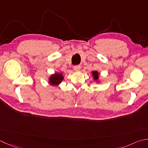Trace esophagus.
<instances>
[{
  "label": "esophagus",
  "instance_id": "34e87169",
  "mask_svg": "<svg viewBox=\"0 0 148 148\" xmlns=\"http://www.w3.org/2000/svg\"><path fill=\"white\" fill-rule=\"evenodd\" d=\"M74 69L75 71H79L81 69V66L80 65H75L74 66Z\"/></svg>",
  "mask_w": 148,
  "mask_h": 148
}]
</instances>
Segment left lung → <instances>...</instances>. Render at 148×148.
<instances>
[{"label": "left lung", "mask_w": 148, "mask_h": 148, "mask_svg": "<svg viewBox=\"0 0 148 148\" xmlns=\"http://www.w3.org/2000/svg\"><path fill=\"white\" fill-rule=\"evenodd\" d=\"M92 74L94 76V79L95 81H97L99 79V73L97 71H92Z\"/></svg>", "instance_id": "obj_1"}]
</instances>
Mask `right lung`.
I'll list each match as a JSON object with an SVG mask.
<instances>
[{
    "label": "right lung",
    "mask_w": 148,
    "mask_h": 148,
    "mask_svg": "<svg viewBox=\"0 0 148 148\" xmlns=\"http://www.w3.org/2000/svg\"><path fill=\"white\" fill-rule=\"evenodd\" d=\"M49 83L52 85H58L59 84L61 83L63 79V76L62 73H55L54 74H52L51 76L49 77Z\"/></svg>",
    "instance_id": "obj_1"
}]
</instances>
